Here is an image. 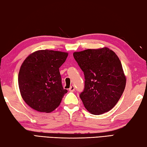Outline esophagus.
<instances>
[{"label": "esophagus", "mask_w": 147, "mask_h": 147, "mask_svg": "<svg viewBox=\"0 0 147 147\" xmlns=\"http://www.w3.org/2000/svg\"><path fill=\"white\" fill-rule=\"evenodd\" d=\"M69 91H71V92L74 91V90H75V87H74V86H71L70 87V88L69 89Z\"/></svg>", "instance_id": "obj_1"}]
</instances>
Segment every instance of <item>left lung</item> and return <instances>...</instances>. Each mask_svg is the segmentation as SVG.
Segmentation results:
<instances>
[{"mask_svg": "<svg viewBox=\"0 0 147 147\" xmlns=\"http://www.w3.org/2000/svg\"><path fill=\"white\" fill-rule=\"evenodd\" d=\"M73 56L84 72L85 84L80 97L87 110L94 115L110 110L120 99L126 86L118 56L108 48L75 52Z\"/></svg>", "mask_w": 147, "mask_h": 147, "instance_id": "obj_1", "label": "left lung"}]
</instances>
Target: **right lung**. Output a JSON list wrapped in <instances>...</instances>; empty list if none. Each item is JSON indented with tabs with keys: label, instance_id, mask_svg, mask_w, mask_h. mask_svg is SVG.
<instances>
[{
	"label": "right lung",
	"instance_id": "1",
	"mask_svg": "<svg viewBox=\"0 0 147 147\" xmlns=\"http://www.w3.org/2000/svg\"><path fill=\"white\" fill-rule=\"evenodd\" d=\"M68 54L41 50L27 57L20 69L18 82L24 102L35 110L49 113L60 104L64 89L59 68Z\"/></svg>",
	"mask_w": 147,
	"mask_h": 147
}]
</instances>
